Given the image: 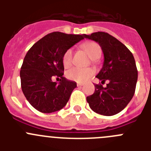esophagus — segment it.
Returning a JSON list of instances; mask_svg holds the SVG:
<instances>
[{
  "instance_id": "34e87169",
  "label": "esophagus",
  "mask_w": 151,
  "mask_h": 151,
  "mask_svg": "<svg viewBox=\"0 0 151 151\" xmlns=\"http://www.w3.org/2000/svg\"><path fill=\"white\" fill-rule=\"evenodd\" d=\"M84 84L83 83H77V86H78V87H80V86H82Z\"/></svg>"
}]
</instances>
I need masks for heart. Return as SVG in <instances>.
I'll list each match as a JSON object with an SVG mask.
<instances>
[{"label": "heart", "mask_w": 151, "mask_h": 151, "mask_svg": "<svg viewBox=\"0 0 151 151\" xmlns=\"http://www.w3.org/2000/svg\"><path fill=\"white\" fill-rule=\"evenodd\" d=\"M82 49L88 54L91 60L98 59L101 55V47L97 42L87 41L82 45ZM63 64L65 68H69L73 63V50L68 49L63 55ZM94 74V71L91 68L74 67L69 69L66 75L69 79L77 82H84L87 81Z\"/></svg>", "instance_id": "obj_1"}]
</instances>
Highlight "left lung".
I'll use <instances>...</instances> for the list:
<instances>
[{
    "label": "left lung",
    "instance_id": "obj_1",
    "mask_svg": "<svg viewBox=\"0 0 151 151\" xmlns=\"http://www.w3.org/2000/svg\"><path fill=\"white\" fill-rule=\"evenodd\" d=\"M85 38L99 44L104 54V63L96 76L106 87L94 85L95 91L87 97L92 110L101 115L113 116L122 111L133 97L138 80V70L132 52L108 33L97 32L85 35Z\"/></svg>",
    "mask_w": 151,
    "mask_h": 151
}]
</instances>
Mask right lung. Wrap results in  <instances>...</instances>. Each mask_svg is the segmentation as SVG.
Returning a JSON list of instances; mask_svg holds the SVG:
<instances>
[{
	"label": "right lung",
	"mask_w": 151,
	"mask_h": 151,
	"mask_svg": "<svg viewBox=\"0 0 151 151\" xmlns=\"http://www.w3.org/2000/svg\"><path fill=\"white\" fill-rule=\"evenodd\" d=\"M84 38V34L55 32L37 41L27 52L20 70L21 87L35 109L50 113L66 106L77 85L63 76V55ZM55 75L61 78L59 84L52 81V76Z\"/></svg>",
	"instance_id": "right-lung-1"
}]
</instances>
